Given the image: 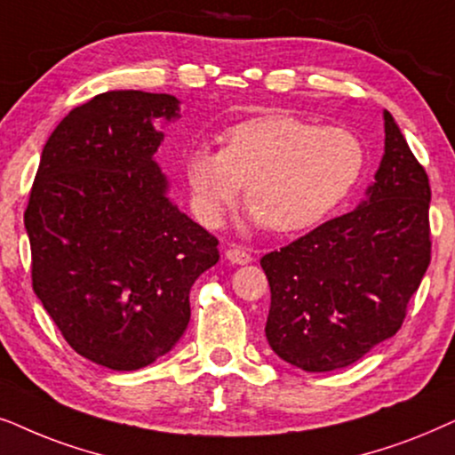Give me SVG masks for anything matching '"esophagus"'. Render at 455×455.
Here are the masks:
<instances>
[{
	"label": "esophagus",
	"mask_w": 455,
	"mask_h": 455,
	"mask_svg": "<svg viewBox=\"0 0 455 455\" xmlns=\"http://www.w3.org/2000/svg\"><path fill=\"white\" fill-rule=\"evenodd\" d=\"M227 259H228V262H233V264L243 266V264H250L253 258H251L250 251L243 250V247L233 245V247H228V250H227Z\"/></svg>",
	"instance_id": "esophagus-1"
}]
</instances>
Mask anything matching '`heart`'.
I'll return each instance as SVG.
<instances>
[{
  "label": "heart",
  "mask_w": 455,
  "mask_h": 455,
  "mask_svg": "<svg viewBox=\"0 0 455 455\" xmlns=\"http://www.w3.org/2000/svg\"><path fill=\"white\" fill-rule=\"evenodd\" d=\"M366 149L341 126L272 114L222 132L220 151L196 148L183 174L191 208L205 227H218L237 202L241 185L253 222L295 233L324 220L354 189Z\"/></svg>",
  "instance_id": "1"
}]
</instances>
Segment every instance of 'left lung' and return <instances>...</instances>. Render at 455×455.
<instances>
[{"label": "left lung", "mask_w": 455, "mask_h": 455, "mask_svg": "<svg viewBox=\"0 0 455 455\" xmlns=\"http://www.w3.org/2000/svg\"><path fill=\"white\" fill-rule=\"evenodd\" d=\"M385 154L366 202L259 259L266 339L306 372L345 368L402 329L431 264V187L385 110Z\"/></svg>", "instance_id": "obj_1"}]
</instances>
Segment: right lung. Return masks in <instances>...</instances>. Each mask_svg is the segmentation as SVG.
<instances>
[{"instance_id":"obj_1","label":"right lung","mask_w":455,"mask_h":455,"mask_svg":"<svg viewBox=\"0 0 455 455\" xmlns=\"http://www.w3.org/2000/svg\"><path fill=\"white\" fill-rule=\"evenodd\" d=\"M168 93L108 91L47 139L24 212L33 289L68 345L112 371H139L189 324V291L220 258L218 239L168 197L154 120Z\"/></svg>"}]
</instances>
